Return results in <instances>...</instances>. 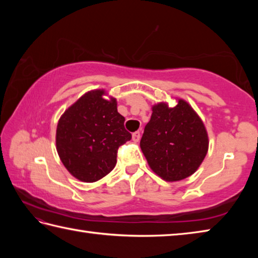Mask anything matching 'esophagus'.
Wrapping results in <instances>:
<instances>
[{
  "label": "esophagus",
  "mask_w": 258,
  "mask_h": 258,
  "mask_svg": "<svg viewBox=\"0 0 258 258\" xmlns=\"http://www.w3.org/2000/svg\"><path fill=\"white\" fill-rule=\"evenodd\" d=\"M140 135H141V134H140L139 131H137V132H134V133L132 134V139H133L134 142H138V141H139V140H140Z\"/></svg>",
  "instance_id": "34e87169"
}]
</instances>
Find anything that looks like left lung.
Masks as SVG:
<instances>
[{
  "label": "left lung",
  "instance_id": "left-lung-1",
  "mask_svg": "<svg viewBox=\"0 0 258 258\" xmlns=\"http://www.w3.org/2000/svg\"><path fill=\"white\" fill-rule=\"evenodd\" d=\"M140 147L157 175L175 182L197 171L207 155L208 135L197 112L178 99L173 108L164 102L152 107Z\"/></svg>",
  "mask_w": 258,
  "mask_h": 258
}]
</instances>
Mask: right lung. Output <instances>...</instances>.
<instances>
[{
  "mask_svg": "<svg viewBox=\"0 0 258 258\" xmlns=\"http://www.w3.org/2000/svg\"><path fill=\"white\" fill-rule=\"evenodd\" d=\"M103 90L85 93L60 117L56 151L68 172L83 182H95L110 173L118 148L132 139L116 99H103Z\"/></svg>",
  "mask_w": 258,
  "mask_h": 258,
  "instance_id": "obj_1",
  "label": "right lung"
}]
</instances>
